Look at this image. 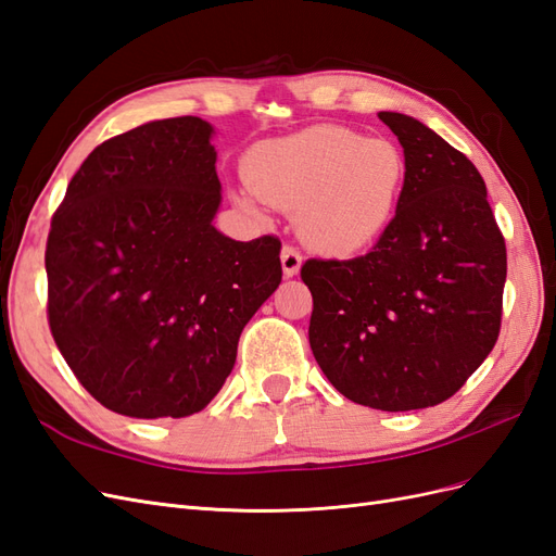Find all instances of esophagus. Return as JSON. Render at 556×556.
Masks as SVG:
<instances>
[{
    "mask_svg": "<svg viewBox=\"0 0 556 556\" xmlns=\"http://www.w3.org/2000/svg\"><path fill=\"white\" fill-rule=\"evenodd\" d=\"M301 262H304V257H301V252H299L296 248H292V245H285V248L280 250V264H282V274H285V278H292V276H296V274H299V268H301Z\"/></svg>",
    "mask_w": 556,
    "mask_h": 556,
    "instance_id": "obj_1",
    "label": "esophagus"
}]
</instances>
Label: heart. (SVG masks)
Masks as SVG:
<instances>
[{
	"label": "heart",
	"mask_w": 556,
	"mask_h": 556,
	"mask_svg": "<svg viewBox=\"0 0 556 556\" xmlns=\"http://www.w3.org/2000/svg\"><path fill=\"white\" fill-rule=\"evenodd\" d=\"M250 192L264 204L296 211L304 243L348 260L374 248L399 208L408 162L390 139H368L341 125H313L262 141L243 162ZM250 206V199H241Z\"/></svg>",
	"instance_id": "heart-1"
}]
</instances>
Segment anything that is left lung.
<instances>
[{
  "instance_id": "obj_1",
  "label": "left lung",
  "mask_w": 556,
  "mask_h": 556,
  "mask_svg": "<svg viewBox=\"0 0 556 556\" xmlns=\"http://www.w3.org/2000/svg\"><path fill=\"white\" fill-rule=\"evenodd\" d=\"M408 162L392 227L355 260H308V341L329 382L362 406H439L501 329L506 241L480 172L410 115L382 111Z\"/></svg>"
}]
</instances>
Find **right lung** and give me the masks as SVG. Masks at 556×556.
Listing matches in <instances>:
<instances>
[{"instance_id":"obj_1","label":"right lung","mask_w":556,"mask_h":556,"mask_svg":"<svg viewBox=\"0 0 556 556\" xmlns=\"http://www.w3.org/2000/svg\"><path fill=\"white\" fill-rule=\"evenodd\" d=\"M213 127L146 123L97 146L46 243L48 325L78 382L113 413L188 417L220 392L248 319L282 278L280 241H233Z\"/></svg>"}]
</instances>
